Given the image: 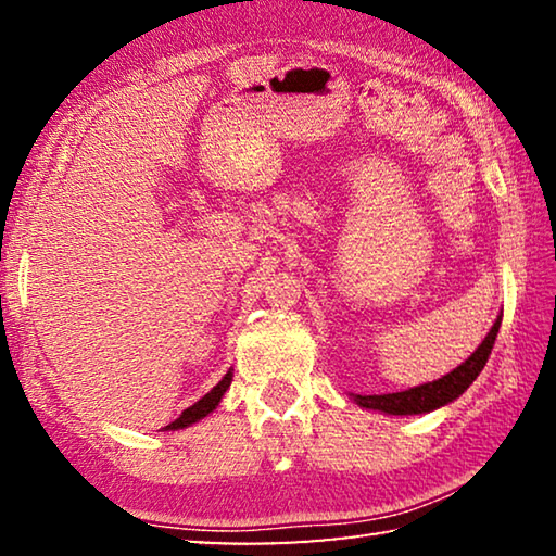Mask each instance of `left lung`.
Masks as SVG:
<instances>
[{
  "label": "left lung",
  "instance_id": "1",
  "mask_svg": "<svg viewBox=\"0 0 556 556\" xmlns=\"http://www.w3.org/2000/svg\"><path fill=\"white\" fill-rule=\"evenodd\" d=\"M501 321L497 318L493 324L491 333L485 336V341L478 345V351L468 357L466 363H460L456 370H451L444 378H439L434 382L419 384V388L404 390V392H392V394H355V402L361 407L368 409H380L388 414H421V412H431L444 407V404L454 402L458 394H464L468 390V384L478 378V372L483 370V365L488 363V355H491L497 331H501Z\"/></svg>",
  "mask_w": 556,
  "mask_h": 556
}]
</instances>
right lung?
<instances>
[{
  "label": "right lung",
  "mask_w": 556,
  "mask_h": 556,
  "mask_svg": "<svg viewBox=\"0 0 556 556\" xmlns=\"http://www.w3.org/2000/svg\"><path fill=\"white\" fill-rule=\"evenodd\" d=\"M230 382H232V372L225 375V378L218 384H215V388L208 394H203V397L195 402L193 407H188V409H184L181 414H178V419L172 421V425H168L166 429H184L188 425H193V421L203 419L205 414H211L215 407H218V402H220V397L225 394V390L230 388Z\"/></svg>",
  "instance_id": "1"
}]
</instances>
